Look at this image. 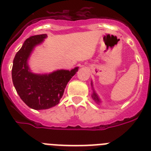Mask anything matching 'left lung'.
Listing matches in <instances>:
<instances>
[{
  "mask_svg": "<svg viewBox=\"0 0 151 151\" xmlns=\"http://www.w3.org/2000/svg\"><path fill=\"white\" fill-rule=\"evenodd\" d=\"M91 87H92V91H93V93H92V95H91V97L93 98V101L97 104H100L101 103V100L100 98V97L98 96L97 93H96V91H95L94 88H93V82L91 81Z\"/></svg>",
  "mask_w": 151,
  "mask_h": 151,
  "instance_id": "8db88e82",
  "label": "left lung"
}]
</instances>
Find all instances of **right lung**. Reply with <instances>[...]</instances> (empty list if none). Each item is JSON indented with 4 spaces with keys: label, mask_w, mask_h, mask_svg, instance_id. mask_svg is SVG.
<instances>
[{
    "label": "right lung",
    "mask_w": 151,
    "mask_h": 151,
    "mask_svg": "<svg viewBox=\"0 0 151 151\" xmlns=\"http://www.w3.org/2000/svg\"><path fill=\"white\" fill-rule=\"evenodd\" d=\"M47 37L40 35L27 39L15 55L12 67V81L17 93L29 107L37 111L59 104L66 86L79 68L57 70L50 73H33L29 58L35 47L42 44Z\"/></svg>",
    "instance_id": "right-lung-1"
}]
</instances>
